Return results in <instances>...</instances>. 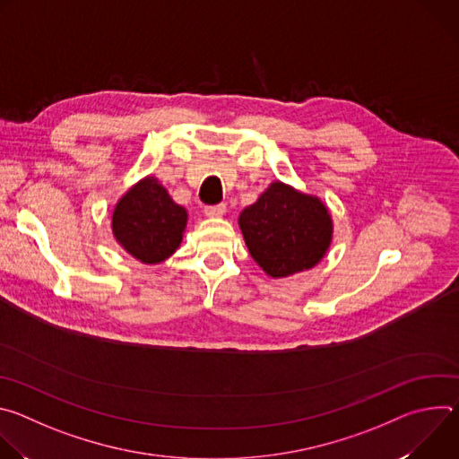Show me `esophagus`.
Segmentation results:
<instances>
[{
	"mask_svg": "<svg viewBox=\"0 0 459 459\" xmlns=\"http://www.w3.org/2000/svg\"><path fill=\"white\" fill-rule=\"evenodd\" d=\"M227 211V205L225 204H218V205H207L205 207V214L209 218H221Z\"/></svg>",
	"mask_w": 459,
	"mask_h": 459,
	"instance_id": "obj_1",
	"label": "esophagus"
}]
</instances>
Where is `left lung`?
<instances>
[{
    "instance_id": "1",
    "label": "left lung",
    "mask_w": 459,
    "mask_h": 459,
    "mask_svg": "<svg viewBox=\"0 0 459 459\" xmlns=\"http://www.w3.org/2000/svg\"><path fill=\"white\" fill-rule=\"evenodd\" d=\"M239 227L250 255L273 278L314 267L333 239L326 207L281 181L241 212Z\"/></svg>"
}]
</instances>
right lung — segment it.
Masks as SVG:
<instances>
[{"mask_svg": "<svg viewBox=\"0 0 459 459\" xmlns=\"http://www.w3.org/2000/svg\"><path fill=\"white\" fill-rule=\"evenodd\" d=\"M186 212L167 190L145 178L130 188L114 209L112 230L121 247L143 264H160L181 243Z\"/></svg>", "mask_w": 459, "mask_h": 459, "instance_id": "add662e5", "label": "right lung"}]
</instances>
